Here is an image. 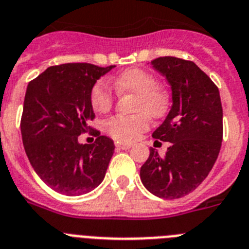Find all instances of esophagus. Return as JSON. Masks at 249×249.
<instances>
[{"label":"esophagus","instance_id":"1","mask_svg":"<svg viewBox=\"0 0 249 249\" xmlns=\"http://www.w3.org/2000/svg\"><path fill=\"white\" fill-rule=\"evenodd\" d=\"M115 146L118 149H122V150H127V149L131 148V144H123V142H115Z\"/></svg>","mask_w":249,"mask_h":249}]
</instances>
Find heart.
<instances>
[{"mask_svg":"<svg viewBox=\"0 0 249 249\" xmlns=\"http://www.w3.org/2000/svg\"><path fill=\"white\" fill-rule=\"evenodd\" d=\"M119 92L135 94L133 111L129 116L116 115L104 123V130L118 142H133L149 127V117L160 118L169 107V96L157 88V80L142 69H129L111 80ZM95 111L105 112L111 107L114 92L107 81L101 80L95 84L90 95Z\"/></svg>","mask_w":249,"mask_h":249,"instance_id":"1","label":"heart"}]
</instances>
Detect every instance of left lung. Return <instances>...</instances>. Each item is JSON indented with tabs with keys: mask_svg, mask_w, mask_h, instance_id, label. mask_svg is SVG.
Listing matches in <instances>:
<instances>
[{
	"mask_svg": "<svg viewBox=\"0 0 249 249\" xmlns=\"http://www.w3.org/2000/svg\"><path fill=\"white\" fill-rule=\"evenodd\" d=\"M172 88L173 105L153 138L169 142L165 155L150 148L140 179L151 194L177 199L207 178L219 154L223 110L215 84L193 61L165 56L151 61Z\"/></svg>",
	"mask_w": 249,
	"mask_h": 249,
	"instance_id": "obj_1",
	"label": "left lung"
}]
</instances>
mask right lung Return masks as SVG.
<instances>
[{"instance_id":"1","label":"right lung","mask_w":249,"mask_h":249,"mask_svg":"<svg viewBox=\"0 0 249 249\" xmlns=\"http://www.w3.org/2000/svg\"><path fill=\"white\" fill-rule=\"evenodd\" d=\"M115 66L62 64L30 81L23 101L21 134L26 155L41 180L69 196L86 194L104 180L114 142L92 130L94 144L79 135L95 118L90 95L95 83Z\"/></svg>"}]
</instances>
